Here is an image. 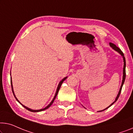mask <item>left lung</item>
I'll return each mask as SVG.
<instances>
[{"instance_id":"8db88e82","label":"left lung","mask_w":133,"mask_h":133,"mask_svg":"<svg viewBox=\"0 0 133 133\" xmlns=\"http://www.w3.org/2000/svg\"><path fill=\"white\" fill-rule=\"evenodd\" d=\"M109 45H110V46L113 49H115V51H117V52H118L119 53V54L122 55V57H123V60H124V68H123V78H122V84H121V88H120V90H119V92H118V96H117V97H116V99H115V102H114V103H112V104H111L109 106H108V108H106L105 109H104V110H101V111H98V112H102V111H103V110H106V109H107L108 108H109V107H110L111 106H112V105L115 102H116V101H117V100L118 99V98H119V95H120V94H121V90H122V86H123V84H124V81H125V76H126V72H125V66H126V62H125V57H124V53L122 52V51L121 50V49L119 48L118 47H117L115 45V44H114V43H109Z\"/></svg>"}]
</instances>
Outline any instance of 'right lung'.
Masks as SVG:
<instances>
[{"mask_svg":"<svg viewBox=\"0 0 133 133\" xmlns=\"http://www.w3.org/2000/svg\"><path fill=\"white\" fill-rule=\"evenodd\" d=\"M67 78V77H66V78H64V79H63L62 80H61V81H60V82L59 83V84H58V87H57V91H56V93H55V96H54V98H53V100H52V102H51L50 103H49L48 105V106L46 107V108H45L44 109H40V110H32V109H29V108H27V107H26V106H24L23 104H22L20 102H19L18 101V99L16 98V97H15V94H14V90H13V87H12V81L11 80V87H12V92H13V94H14V97H15V98H16V100H17V102H18V103H20L21 105H22V106L24 107V108H25L27 110H29V111H30V112H41V111H42V110H46V109H47L48 108H49V107H50L51 105H52V104L53 103V102H54V100H55V98H56V97H57V94H58V91H59V90H60V87H61V84H63V81H64L65 79H66Z\"/></svg>","mask_w":133,"mask_h":133,"instance_id":"add662e5","label":"right lung"}]
</instances>
